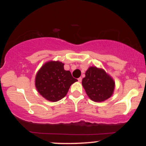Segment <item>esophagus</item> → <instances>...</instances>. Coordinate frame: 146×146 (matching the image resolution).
<instances>
[{"mask_svg":"<svg viewBox=\"0 0 146 146\" xmlns=\"http://www.w3.org/2000/svg\"><path fill=\"white\" fill-rule=\"evenodd\" d=\"M78 82H81L82 80V78H79L78 79Z\"/></svg>","mask_w":146,"mask_h":146,"instance_id":"obj_1","label":"esophagus"}]
</instances>
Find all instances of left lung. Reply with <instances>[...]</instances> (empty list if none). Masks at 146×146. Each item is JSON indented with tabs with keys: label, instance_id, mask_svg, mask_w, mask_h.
<instances>
[{
	"label": "left lung",
	"instance_id": "left-lung-1",
	"mask_svg": "<svg viewBox=\"0 0 146 146\" xmlns=\"http://www.w3.org/2000/svg\"><path fill=\"white\" fill-rule=\"evenodd\" d=\"M85 75L82 84L90 100L101 102L111 97L115 89V82L104 70L91 66Z\"/></svg>",
	"mask_w": 146,
	"mask_h": 146
}]
</instances>
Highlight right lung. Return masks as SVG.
Returning <instances> with one entry per match:
<instances>
[{
	"label": "right lung",
	"mask_w": 146,
	"mask_h": 146,
	"mask_svg": "<svg viewBox=\"0 0 146 146\" xmlns=\"http://www.w3.org/2000/svg\"><path fill=\"white\" fill-rule=\"evenodd\" d=\"M77 81L71 72L65 71L62 62L49 61L37 73L35 84L43 98L50 102H58L66 96L71 84Z\"/></svg>",
	"instance_id": "obj_1"
}]
</instances>
